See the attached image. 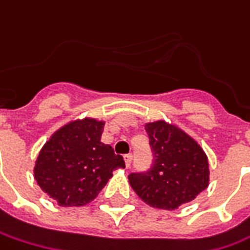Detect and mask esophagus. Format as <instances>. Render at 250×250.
Here are the masks:
<instances>
[{
    "label": "esophagus",
    "instance_id": "1",
    "mask_svg": "<svg viewBox=\"0 0 250 250\" xmlns=\"http://www.w3.org/2000/svg\"><path fill=\"white\" fill-rule=\"evenodd\" d=\"M132 159H133V156L128 153V154H125L124 156V160H125V164H126V167H129L130 164H132Z\"/></svg>",
    "mask_w": 250,
    "mask_h": 250
}]
</instances>
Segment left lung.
Masks as SVG:
<instances>
[{"label":"left lung","mask_w":250,"mask_h":250,"mask_svg":"<svg viewBox=\"0 0 250 250\" xmlns=\"http://www.w3.org/2000/svg\"><path fill=\"white\" fill-rule=\"evenodd\" d=\"M153 163L147 171L130 172L132 189L151 207L175 210L208 185V161L189 135L164 121L145 126Z\"/></svg>","instance_id":"obj_1"}]
</instances>
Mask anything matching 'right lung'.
Here are the masks:
<instances>
[{
  "mask_svg": "<svg viewBox=\"0 0 250 250\" xmlns=\"http://www.w3.org/2000/svg\"><path fill=\"white\" fill-rule=\"evenodd\" d=\"M104 122L84 118L57 130L40 151L34 178L39 187L62 207L94 200L112 177L125 168L121 154L101 142Z\"/></svg>",
  "mask_w": 250,
  "mask_h": 250,
  "instance_id": "add662e5",
  "label": "right lung"
}]
</instances>
